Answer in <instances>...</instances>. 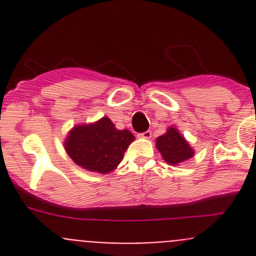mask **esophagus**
<instances>
[{
  "instance_id": "1",
  "label": "esophagus",
  "mask_w": 256,
  "mask_h": 256,
  "mask_svg": "<svg viewBox=\"0 0 256 256\" xmlns=\"http://www.w3.org/2000/svg\"><path fill=\"white\" fill-rule=\"evenodd\" d=\"M140 137H142V138H146V140H150L151 138V132H150V130H146V132L141 133V134H140Z\"/></svg>"
}]
</instances>
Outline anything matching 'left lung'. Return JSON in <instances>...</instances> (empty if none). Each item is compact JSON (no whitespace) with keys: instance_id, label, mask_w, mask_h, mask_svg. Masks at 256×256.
I'll return each instance as SVG.
<instances>
[{"instance_id":"left-lung-1","label":"left lung","mask_w":256,"mask_h":256,"mask_svg":"<svg viewBox=\"0 0 256 256\" xmlns=\"http://www.w3.org/2000/svg\"><path fill=\"white\" fill-rule=\"evenodd\" d=\"M156 148L162 154V159L170 165L186 162L195 154L186 138L174 126L168 128L164 134L156 138Z\"/></svg>"}]
</instances>
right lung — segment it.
<instances>
[{
	"label": "right lung",
	"mask_w": 256,
	"mask_h": 256,
	"mask_svg": "<svg viewBox=\"0 0 256 256\" xmlns=\"http://www.w3.org/2000/svg\"><path fill=\"white\" fill-rule=\"evenodd\" d=\"M132 141V132L116 130L114 123L104 116L92 124L74 126L64 146L76 165L90 172L108 174L120 164Z\"/></svg>",
	"instance_id": "right-lung-1"
}]
</instances>
